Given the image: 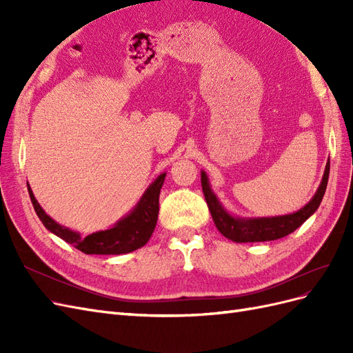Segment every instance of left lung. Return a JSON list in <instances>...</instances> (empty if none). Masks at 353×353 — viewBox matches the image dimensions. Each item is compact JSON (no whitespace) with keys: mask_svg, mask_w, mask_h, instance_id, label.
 Masks as SVG:
<instances>
[{"mask_svg":"<svg viewBox=\"0 0 353 353\" xmlns=\"http://www.w3.org/2000/svg\"><path fill=\"white\" fill-rule=\"evenodd\" d=\"M330 174V162L325 165V170L323 175V181L319 184L315 196L312 200L303 206L301 210H297L290 215L283 216H272V218H237L232 216L223 209L219 203L218 197L213 193L209 179L205 170H201V188L205 193V199L210 210V215L216 228L222 236L236 241V243H256V241H271L276 239H283L288 234H292L296 228L315 213V210L321 205L324 197L327 183Z\"/></svg>","mask_w":353,"mask_h":353,"instance_id":"1","label":"left lung"}]
</instances>
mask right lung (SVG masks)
I'll list each match as a JSON object with an SVG mask.
<instances>
[{
  "label": "right lung",
  "mask_w": 353,
  "mask_h": 353,
  "mask_svg": "<svg viewBox=\"0 0 353 353\" xmlns=\"http://www.w3.org/2000/svg\"><path fill=\"white\" fill-rule=\"evenodd\" d=\"M165 176L166 174H160L154 179V183L145 190V193L137 203V206L126 216L117 221L112 228L92 232L83 239L79 232L61 227L54 219H51L44 209L39 206L30 187H28V191L38 218L44 223V227L52 234H56L57 237L70 243L85 254H123L143 248L150 240L156 228L159 215V194Z\"/></svg>",
  "instance_id": "add662e5"
}]
</instances>
